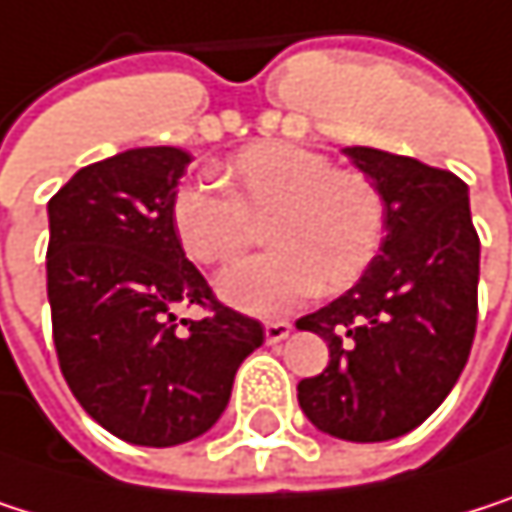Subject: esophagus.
I'll list each match as a JSON object with an SVG mask.
<instances>
[{
  "mask_svg": "<svg viewBox=\"0 0 512 512\" xmlns=\"http://www.w3.org/2000/svg\"><path fill=\"white\" fill-rule=\"evenodd\" d=\"M291 330H294V324H291V321H270V324L264 327V336H267V342H270V345H279L282 339H288V336H291Z\"/></svg>",
  "mask_w": 512,
  "mask_h": 512,
  "instance_id": "esophagus-1",
  "label": "esophagus"
}]
</instances>
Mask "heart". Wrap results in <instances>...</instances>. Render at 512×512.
<instances>
[{"mask_svg": "<svg viewBox=\"0 0 512 512\" xmlns=\"http://www.w3.org/2000/svg\"><path fill=\"white\" fill-rule=\"evenodd\" d=\"M224 191L185 182L173 191L170 224L191 261H236L267 218L261 258L221 273L218 294L251 315H285L312 297L348 291L372 267L384 239V197L360 170H339L324 152L264 140L221 167Z\"/></svg>", "mask_w": 512, "mask_h": 512, "instance_id": "obj_1", "label": "heart"}]
</instances>
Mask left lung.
Listing matches in <instances>:
<instances>
[{
  "label": "left lung",
  "mask_w": 512,
  "mask_h": 512,
  "mask_svg": "<svg viewBox=\"0 0 512 512\" xmlns=\"http://www.w3.org/2000/svg\"><path fill=\"white\" fill-rule=\"evenodd\" d=\"M345 155L378 185L387 236L348 294L297 321L330 348L297 399L321 432L372 444L417 429L459 381L477 330L480 236L456 173L372 146Z\"/></svg>",
  "instance_id": "obj_1"
}]
</instances>
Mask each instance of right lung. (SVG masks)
<instances>
[{"label": "right lung", "instance_id": "right-lung-1", "mask_svg": "<svg viewBox=\"0 0 512 512\" xmlns=\"http://www.w3.org/2000/svg\"><path fill=\"white\" fill-rule=\"evenodd\" d=\"M191 164L140 146L77 170L47 203V300L59 369L80 408L137 447H176L215 426L264 327L212 297L170 224ZM203 305L200 322L175 309Z\"/></svg>", "mask_w": 512, "mask_h": 512}]
</instances>
